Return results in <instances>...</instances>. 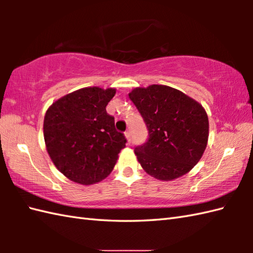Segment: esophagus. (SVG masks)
<instances>
[{"label":"esophagus","mask_w":253,"mask_h":253,"mask_svg":"<svg viewBox=\"0 0 253 253\" xmlns=\"http://www.w3.org/2000/svg\"><path fill=\"white\" fill-rule=\"evenodd\" d=\"M125 137H126V139H127V141H128V142H130V141H131V133H130V131H129V130H127V131L125 132Z\"/></svg>","instance_id":"34e87169"}]
</instances>
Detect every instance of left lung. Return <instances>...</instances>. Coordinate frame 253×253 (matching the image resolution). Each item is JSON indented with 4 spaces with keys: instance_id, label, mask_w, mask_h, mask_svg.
Listing matches in <instances>:
<instances>
[{
    "instance_id": "left-lung-1",
    "label": "left lung",
    "mask_w": 253,
    "mask_h": 253,
    "mask_svg": "<svg viewBox=\"0 0 253 253\" xmlns=\"http://www.w3.org/2000/svg\"><path fill=\"white\" fill-rule=\"evenodd\" d=\"M128 95L149 131L147 142L135 148L142 169L165 181L187 174L208 144L209 118L203 106L164 84L135 88Z\"/></svg>"
}]
</instances>
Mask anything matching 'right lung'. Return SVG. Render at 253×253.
<instances>
[{
	"instance_id": "right-lung-1",
	"label": "right lung",
	"mask_w": 253,
	"mask_h": 253,
	"mask_svg": "<svg viewBox=\"0 0 253 253\" xmlns=\"http://www.w3.org/2000/svg\"><path fill=\"white\" fill-rule=\"evenodd\" d=\"M116 89L88 87L62 96L47 109L43 122L46 151L68 179L92 185L111 174L126 147L106 105Z\"/></svg>"
}]
</instances>
